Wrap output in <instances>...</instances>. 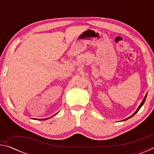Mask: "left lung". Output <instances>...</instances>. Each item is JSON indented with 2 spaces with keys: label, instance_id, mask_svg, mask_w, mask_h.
<instances>
[{
  "label": "left lung",
  "instance_id": "left-lung-1",
  "mask_svg": "<svg viewBox=\"0 0 154 154\" xmlns=\"http://www.w3.org/2000/svg\"><path fill=\"white\" fill-rule=\"evenodd\" d=\"M146 97H147V94H146V96H145V98H144V99H143V101H142V103H140V106H139V108H138V109H137V110L136 111H135V112H134V113L133 115H132V116L131 117H132V116H134V115H135V114H136V113H137V112L139 111V109H140V107H141V106H142L143 105V104H144V103H145V99H146ZM131 117H130V118H128V119H129V118H131ZM125 120H126V119H125Z\"/></svg>",
  "mask_w": 154,
  "mask_h": 154
}]
</instances>
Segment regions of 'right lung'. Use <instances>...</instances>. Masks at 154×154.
Here are the masks:
<instances>
[{"label":"right lung","mask_w":154,"mask_h":154,"mask_svg":"<svg viewBox=\"0 0 154 154\" xmlns=\"http://www.w3.org/2000/svg\"><path fill=\"white\" fill-rule=\"evenodd\" d=\"M46 119H38V120H45Z\"/></svg>","instance_id":"right-lung-1"}]
</instances>
